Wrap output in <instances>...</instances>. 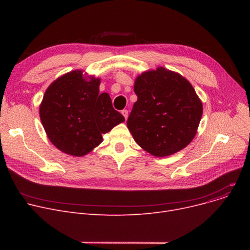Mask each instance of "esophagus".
Wrapping results in <instances>:
<instances>
[{"label": "esophagus", "instance_id": "34e87169", "mask_svg": "<svg viewBox=\"0 0 250 250\" xmlns=\"http://www.w3.org/2000/svg\"><path fill=\"white\" fill-rule=\"evenodd\" d=\"M122 113H123V115L125 116V118L126 120L127 116H128V111H127V109H124V110H122Z\"/></svg>", "mask_w": 250, "mask_h": 250}]
</instances>
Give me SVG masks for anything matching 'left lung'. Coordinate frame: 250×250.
<instances>
[{
  "mask_svg": "<svg viewBox=\"0 0 250 250\" xmlns=\"http://www.w3.org/2000/svg\"><path fill=\"white\" fill-rule=\"evenodd\" d=\"M134 90L138 100L126 125L138 145L156 157L186 148L203 114L191 84L177 73L158 68L139 76Z\"/></svg>",
  "mask_w": 250,
  "mask_h": 250,
  "instance_id": "left-lung-1",
  "label": "left lung"
}]
</instances>
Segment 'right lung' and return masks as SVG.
Listing matches in <instances>:
<instances>
[{
    "mask_svg": "<svg viewBox=\"0 0 250 250\" xmlns=\"http://www.w3.org/2000/svg\"><path fill=\"white\" fill-rule=\"evenodd\" d=\"M99 79L86 81L81 71L62 76L45 91L39 114L48 139L61 151L83 156L125 122L107 93H99Z\"/></svg>",
    "mask_w": 250,
    "mask_h": 250,
    "instance_id": "1",
    "label": "right lung"
}]
</instances>
